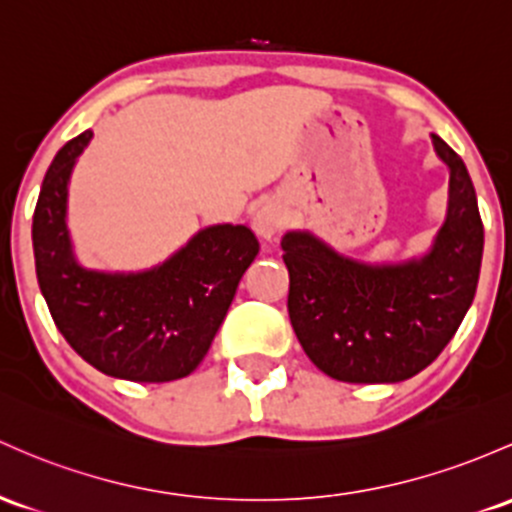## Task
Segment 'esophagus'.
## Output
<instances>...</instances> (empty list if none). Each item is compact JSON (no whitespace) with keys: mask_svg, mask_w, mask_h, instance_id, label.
Returning <instances> with one entry per match:
<instances>
[{"mask_svg":"<svg viewBox=\"0 0 512 512\" xmlns=\"http://www.w3.org/2000/svg\"><path fill=\"white\" fill-rule=\"evenodd\" d=\"M284 223H286V216L282 206L274 204V201H265V204L255 211V216H252V226H255L257 233L267 240L274 238V235L284 228Z\"/></svg>","mask_w":512,"mask_h":512,"instance_id":"1","label":"esophagus"}]
</instances>
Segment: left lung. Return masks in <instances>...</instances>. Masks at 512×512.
I'll use <instances>...</instances> for the list:
<instances>
[{"mask_svg": "<svg viewBox=\"0 0 512 512\" xmlns=\"http://www.w3.org/2000/svg\"><path fill=\"white\" fill-rule=\"evenodd\" d=\"M449 167V213L420 262L364 267L308 233H286L289 318L320 372L347 384H391L423 372L474 301L484 223L462 157L432 136Z\"/></svg>", "mask_w": 512, "mask_h": 512, "instance_id": "8db88e82", "label": "left lung"}]
</instances>
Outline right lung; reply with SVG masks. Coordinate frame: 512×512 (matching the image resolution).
<instances>
[{
	"label": "right lung",
	"instance_id": "obj_1",
	"mask_svg": "<svg viewBox=\"0 0 512 512\" xmlns=\"http://www.w3.org/2000/svg\"><path fill=\"white\" fill-rule=\"evenodd\" d=\"M92 138L60 148L33 211L36 274L55 325L99 372L126 381H174L209 352L240 277L260 252L245 226L201 230L165 265L143 274L87 272L72 260L65 228L67 179Z\"/></svg>",
	"mask_w": 512,
	"mask_h": 512
}]
</instances>
